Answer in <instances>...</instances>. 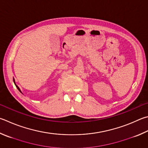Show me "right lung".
Segmentation results:
<instances>
[{"label": "right lung", "mask_w": 148, "mask_h": 148, "mask_svg": "<svg viewBox=\"0 0 148 148\" xmlns=\"http://www.w3.org/2000/svg\"><path fill=\"white\" fill-rule=\"evenodd\" d=\"M13 82H14V83H15V86H16V87H17V89L18 90H19L20 91V92H21V93H22V92H21V89H20V88L19 87H18V86L17 85H16V83H15V79L14 78H13ZM23 94V93H22Z\"/></svg>", "instance_id": "obj_1"}]
</instances>
